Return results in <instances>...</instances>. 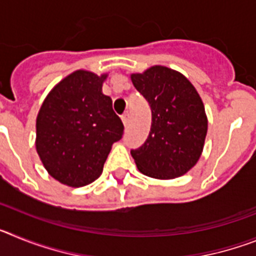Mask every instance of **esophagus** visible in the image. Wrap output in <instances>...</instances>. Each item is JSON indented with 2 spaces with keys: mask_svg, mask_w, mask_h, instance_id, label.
Masks as SVG:
<instances>
[{
  "mask_svg": "<svg viewBox=\"0 0 256 256\" xmlns=\"http://www.w3.org/2000/svg\"><path fill=\"white\" fill-rule=\"evenodd\" d=\"M122 120H123L124 126H128V124H130V114H128V112H126L124 115H122Z\"/></svg>",
  "mask_w": 256,
  "mask_h": 256,
  "instance_id": "1",
  "label": "esophagus"
}]
</instances>
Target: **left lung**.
Listing matches in <instances>:
<instances>
[{"mask_svg": "<svg viewBox=\"0 0 256 256\" xmlns=\"http://www.w3.org/2000/svg\"><path fill=\"white\" fill-rule=\"evenodd\" d=\"M151 108V128L142 146L130 150L141 173L158 180L186 174L200 159L208 132L204 104L180 73L155 65L130 76Z\"/></svg>", "mask_w": 256, "mask_h": 256, "instance_id": "left-lung-1", "label": "left lung"}]
</instances>
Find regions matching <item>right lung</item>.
<instances>
[{
	"mask_svg": "<svg viewBox=\"0 0 256 256\" xmlns=\"http://www.w3.org/2000/svg\"><path fill=\"white\" fill-rule=\"evenodd\" d=\"M106 74L76 70L52 88L37 116L36 148L51 177L70 187L87 186L102 173L124 126L102 94Z\"/></svg>",
	"mask_w": 256,
	"mask_h": 256,
	"instance_id": "right-lung-1",
	"label": "right lung"
}]
</instances>
